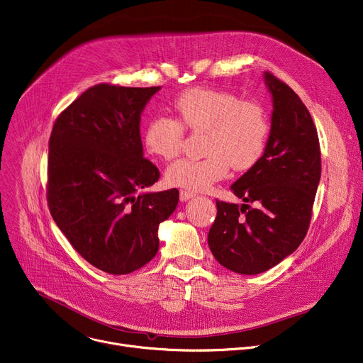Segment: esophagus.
<instances>
[{
    "instance_id": "obj_1",
    "label": "esophagus",
    "mask_w": 363,
    "mask_h": 363,
    "mask_svg": "<svg viewBox=\"0 0 363 363\" xmlns=\"http://www.w3.org/2000/svg\"><path fill=\"white\" fill-rule=\"evenodd\" d=\"M194 196H195V194H194V192H189V191H184V189H182V191L179 192V199H181L182 203H185V201L194 199Z\"/></svg>"
}]
</instances>
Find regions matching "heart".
<instances>
[{"mask_svg":"<svg viewBox=\"0 0 363 363\" xmlns=\"http://www.w3.org/2000/svg\"><path fill=\"white\" fill-rule=\"evenodd\" d=\"M177 120L155 117L145 128L146 150L162 160L174 159L184 142V128L206 133L203 159H179L167 169L172 186L206 191L223 179L228 167L236 172L252 169L262 159L269 136V120L257 103L213 88H191L174 103Z\"/></svg>","mask_w":363,"mask_h":363,"instance_id":"b5f03b06","label":"heart"}]
</instances>
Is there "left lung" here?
Returning <instances> with one entry per match:
<instances>
[{
    "label": "left lung",
    "instance_id": "obj_1",
    "mask_svg": "<svg viewBox=\"0 0 363 363\" xmlns=\"http://www.w3.org/2000/svg\"><path fill=\"white\" fill-rule=\"evenodd\" d=\"M263 81L274 107L265 153L230 186L245 204L217 200L208 233L216 260L243 275L274 268L301 245L321 177L318 136L307 107L269 72Z\"/></svg>",
    "mask_w": 363,
    "mask_h": 363
}]
</instances>
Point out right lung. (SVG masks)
<instances>
[{
	"instance_id": "right-lung-1",
	"label": "right lung",
	"mask_w": 363,
	"mask_h": 363,
	"mask_svg": "<svg viewBox=\"0 0 363 363\" xmlns=\"http://www.w3.org/2000/svg\"><path fill=\"white\" fill-rule=\"evenodd\" d=\"M159 89L95 85L57 117L50 135V214L74 249L107 274L150 262L159 224L179 201L177 188L146 191L159 171L143 156L140 117Z\"/></svg>"
}]
</instances>
